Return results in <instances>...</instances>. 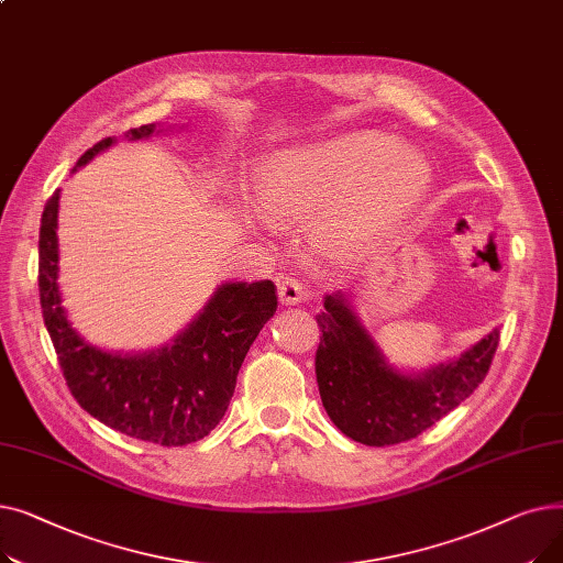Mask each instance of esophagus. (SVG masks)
Segmentation results:
<instances>
[{
  "label": "esophagus",
  "mask_w": 563,
  "mask_h": 563,
  "mask_svg": "<svg viewBox=\"0 0 563 563\" xmlns=\"http://www.w3.org/2000/svg\"><path fill=\"white\" fill-rule=\"evenodd\" d=\"M276 287H278V299L285 303V306H297L306 299V291H303V285L291 278V276H278L276 278Z\"/></svg>",
  "instance_id": "34e87169"
}]
</instances>
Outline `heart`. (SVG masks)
<instances>
[{"label":"heart","instance_id":"1","mask_svg":"<svg viewBox=\"0 0 563 563\" xmlns=\"http://www.w3.org/2000/svg\"><path fill=\"white\" fill-rule=\"evenodd\" d=\"M427 159L383 132H351L274 155L257 170L255 200L289 221L319 219L335 251L356 249L420 205Z\"/></svg>","mask_w":563,"mask_h":563}]
</instances>
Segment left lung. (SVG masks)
<instances>
[{
  "instance_id": "8db88e82",
  "label": "left lung",
  "mask_w": 563,
  "mask_h": 563,
  "mask_svg": "<svg viewBox=\"0 0 563 563\" xmlns=\"http://www.w3.org/2000/svg\"><path fill=\"white\" fill-rule=\"evenodd\" d=\"M314 374L333 424L351 440L388 448L418 438L479 388L497 351L499 331L424 374H401L353 312L346 294L323 299Z\"/></svg>"
}]
</instances>
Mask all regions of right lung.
<instances>
[{"instance_id": "add662e5", "label": "right lung", "mask_w": 563, "mask_h": 563, "mask_svg": "<svg viewBox=\"0 0 563 563\" xmlns=\"http://www.w3.org/2000/svg\"><path fill=\"white\" fill-rule=\"evenodd\" d=\"M153 132L155 125H143L128 136L136 141ZM111 143L107 136L88 147L77 166ZM56 221L58 189L45 202L41 219L38 291L45 327L73 397L96 420L136 440L183 448L205 438L225 416L246 353L278 308L276 285L225 283L173 344L134 356L109 353L88 344L62 306Z\"/></svg>"}]
</instances>
